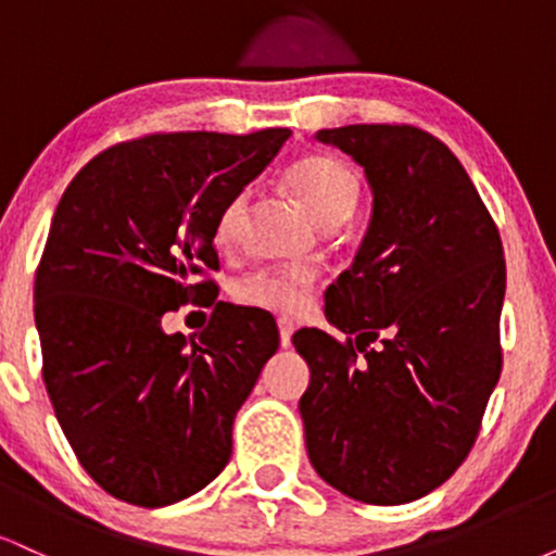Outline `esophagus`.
<instances>
[{"label":"esophagus","instance_id":"esophagus-1","mask_svg":"<svg viewBox=\"0 0 556 556\" xmlns=\"http://www.w3.org/2000/svg\"><path fill=\"white\" fill-rule=\"evenodd\" d=\"M277 327H279V344H282V348H290V340H292V331H295V324H292L290 318H279Z\"/></svg>","mask_w":556,"mask_h":556}]
</instances>
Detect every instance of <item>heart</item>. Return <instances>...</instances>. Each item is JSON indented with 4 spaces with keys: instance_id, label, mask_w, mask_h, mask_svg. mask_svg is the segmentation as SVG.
<instances>
[{
    "instance_id": "obj_1",
    "label": "heart",
    "mask_w": 556,
    "mask_h": 556,
    "mask_svg": "<svg viewBox=\"0 0 556 556\" xmlns=\"http://www.w3.org/2000/svg\"><path fill=\"white\" fill-rule=\"evenodd\" d=\"M285 190L298 201V206L314 219L316 227L337 229L350 219L358 206L361 177L358 172L334 156L305 154L295 159L282 175ZM248 212V195L240 193L222 208L216 222V242L229 245L238 238ZM316 274L308 269L258 271L240 287V298L258 308L298 314L308 305Z\"/></svg>"
}]
</instances>
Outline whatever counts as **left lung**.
Masks as SVG:
<instances>
[{"label": "left lung", "mask_w": 556, "mask_h": 556, "mask_svg": "<svg viewBox=\"0 0 556 556\" xmlns=\"http://www.w3.org/2000/svg\"><path fill=\"white\" fill-rule=\"evenodd\" d=\"M318 143L366 172L371 219L329 287L337 342L303 327L300 397L316 473L368 504L420 500L455 473L502 371L504 251L457 156L410 125H344Z\"/></svg>", "instance_id": "1"}]
</instances>
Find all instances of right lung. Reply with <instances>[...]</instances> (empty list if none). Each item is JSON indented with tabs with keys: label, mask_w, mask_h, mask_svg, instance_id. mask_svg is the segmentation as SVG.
Wrapping results in <instances>:
<instances>
[{
	"label": "right lung",
	"mask_w": 556,
	"mask_h": 556,
	"mask_svg": "<svg viewBox=\"0 0 556 556\" xmlns=\"http://www.w3.org/2000/svg\"><path fill=\"white\" fill-rule=\"evenodd\" d=\"M287 127L169 132L114 146L56 206L36 271L43 384L86 473L117 500L167 507L214 481L232 424L277 353L271 314L216 303L201 334L162 316L216 290L222 208L271 164Z\"/></svg>",
	"instance_id": "add662e5"
}]
</instances>
